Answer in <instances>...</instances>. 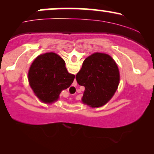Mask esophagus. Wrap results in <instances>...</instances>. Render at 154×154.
Returning <instances> with one entry per match:
<instances>
[{
	"instance_id": "34e87169",
	"label": "esophagus",
	"mask_w": 154,
	"mask_h": 154,
	"mask_svg": "<svg viewBox=\"0 0 154 154\" xmlns=\"http://www.w3.org/2000/svg\"><path fill=\"white\" fill-rule=\"evenodd\" d=\"M72 88H74V87H72Z\"/></svg>"
}]
</instances>
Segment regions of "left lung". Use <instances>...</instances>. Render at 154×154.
Masks as SVG:
<instances>
[{
  "instance_id": "obj_1",
  "label": "left lung",
  "mask_w": 154,
  "mask_h": 154,
  "mask_svg": "<svg viewBox=\"0 0 154 154\" xmlns=\"http://www.w3.org/2000/svg\"><path fill=\"white\" fill-rule=\"evenodd\" d=\"M76 79L85 87L82 103L91 108H100L115 94L120 82L119 70L110 55L96 52L84 60Z\"/></svg>"
}]
</instances>
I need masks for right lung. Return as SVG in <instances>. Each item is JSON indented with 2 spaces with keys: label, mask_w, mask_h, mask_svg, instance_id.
I'll use <instances>...</instances> for the list:
<instances>
[{
  "label": "right lung",
  "mask_w": 154,
  "mask_h": 154,
  "mask_svg": "<svg viewBox=\"0 0 154 154\" xmlns=\"http://www.w3.org/2000/svg\"><path fill=\"white\" fill-rule=\"evenodd\" d=\"M59 54L48 52L39 55L32 63L27 78L33 93L45 103L57 101L63 90L69 87L75 75L69 73Z\"/></svg>",
  "instance_id": "right-lung-1"
}]
</instances>
